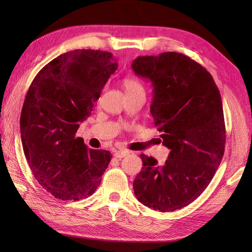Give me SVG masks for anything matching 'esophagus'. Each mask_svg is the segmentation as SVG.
<instances>
[{"instance_id": "obj_1", "label": "esophagus", "mask_w": 252, "mask_h": 252, "mask_svg": "<svg viewBox=\"0 0 252 252\" xmlns=\"http://www.w3.org/2000/svg\"><path fill=\"white\" fill-rule=\"evenodd\" d=\"M127 155H129V151H126V150H118L114 152V157L116 158H123Z\"/></svg>"}]
</instances>
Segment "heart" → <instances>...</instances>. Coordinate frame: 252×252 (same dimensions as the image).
Here are the masks:
<instances>
[{
	"instance_id": "heart-1",
	"label": "heart",
	"mask_w": 252,
	"mask_h": 252,
	"mask_svg": "<svg viewBox=\"0 0 252 252\" xmlns=\"http://www.w3.org/2000/svg\"><path fill=\"white\" fill-rule=\"evenodd\" d=\"M123 89H125L126 93H133V92H144L141 83L138 80L126 78L123 80L122 82Z\"/></svg>"
}]
</instances>
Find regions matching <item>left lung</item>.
<instances>
[{"label":"left lung","instance_id":"obj_1","mask_svg":"<svg viewBox=\"0 0 252 252\" xmlns=\"http://www.w3.org/2000/svg\"><path fill=\"white\" fill-rule=\"evenodd\" d=\"M136 75L153 88L150 112L170 149L163 165L140 155L143 168L133 181L136 199L161 212L193 202L212 180L224 153L222 101L211 74L187 55L164 52L138 57Z\"/></svg>","mask_w":252,"mask_h":252}]
</instances>
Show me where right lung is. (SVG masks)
<instances>
[{
    "label": "right lung",
    "mask_w": 252,
    "mask_h": 252,
    "mask_svg": "<svg viewBox=\"0 0 252 252\" xmlns=\"http://www.w3.org/2000/svg\"><path fill=\"white\" fill-rule=\"evenodd\" d=\"M112 53L74 50L48 63L30 85L20 119L21 140L34 178L55 198L94 193L111 155L75 138L80 123L116 72Z\"/></svg>",
    "instance_id": "add662e5"
}]
</instances>
